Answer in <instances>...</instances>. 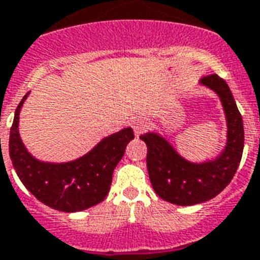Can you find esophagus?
Returning a JSON list of instances; mask_svg holds the SVG:
<instances>
[{
    "label": "esophagus",
    "instance_id": "esophagus-1",
    "mask_svg": "<svg viewBox=\"0 0 260 260\" xmlns=\"http://www.w3.org/2000/svg\"><path fill=\"white\" fill-rule=\"evenodd\" d=\"M132 126H133V130H134L135 135H141L143 132H145L146 128H147V121H146L145 118H134L132 122Z\"/></svg>",
    "mask_w": 260,
    "mask_h": 260
}]
</instances>
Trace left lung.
<instances>
[{"mask_svg": "<svg viewBox=\"0 0 260 260\" xmlns=\"http://www.w3.org/2000/svg\"><path fill=\"white\" fill-rule=\"evenodd\" d=\"M201 83L219 95L226 114L227 143L216 159L192 164L159 134L147 133L139 137L147 146L146 162L154 191L178 206L198 205L216 197L231 182L243 154V121L229 85L216 74L203 77Z\"/></svg>", "mask_w": 260, "mask_h": 260, "instance_id": "left-lung-1", "label": "left lung"}]
</instances>
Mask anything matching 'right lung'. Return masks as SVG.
Wrapping results in <instances>:
<instances>
[{
    "label": "right lung",
    "instance_id": "add662e5",
    "mask_svg": "<svg viewBox=\"0 0 260 260\" xmlns=\"http://www.w3.org/2000/svg\"><path fill=\"white\" fill-rule=\"evenodd\" d=\"M27 94L17 106L9 137L10 159L23 186L40 202L58 211H82L102 202L110 190L115 166L134 139L133 128L106 137L86 155L72 162H41L30 155L18 134L19 111Z\"/></svg>",
    "mask_w": 260,
    "mask_h": 260
}]
</instances>
